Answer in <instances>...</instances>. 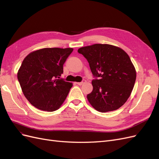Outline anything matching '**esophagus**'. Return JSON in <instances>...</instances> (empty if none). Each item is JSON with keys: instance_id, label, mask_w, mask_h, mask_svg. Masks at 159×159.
<instances>
[{"instance_id": "esophagus-1", "label": "esophagus", "mask_w": 159, "mask_h": 159, "mask_svg": "<svg viewBox=\"0 0 159 159\" xmlns=\"http://www.w3.org/2000/svg\"><path fill=\"white\" fill-rule=\"evenodd\" d=\"M85 82H86V80H83V81H82V82H80V83H76V84H77L78 85H82V84H84V83H85Z\"/></svg>"}]
</instances>
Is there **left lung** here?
<instances>
[{
    "label": "left lung",
    "instance_id": "obj_1",
    "mask_svg": "<svg viewBox=\"0 0 159 159\" xmlns=\"http://www.w3.org/2000/svg\"><path fill=\"white\" fill-rule=\"evenodd\" d=\"M88 61L94 79L87 95L90 104L100 112L114 111L125 104L136 80L134 65L124 50L108 44H94L78 49Z\"/></svg>",
    "mask_w": 159,
    "mask_h": 159
}]
</instances>
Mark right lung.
<instances>
[{
    "mask_svg": "<svg viewBox=\"0 0 159 159\" xmlns=\"http://www.w3.org/2000/svg\"><path fill=\"white\" fill-rule=\"evenodd\" d=\"M73 48H43L28 55L18 72L23 93L34 107L53 111L62 105L72 87L61 76Z\"/></svg>",
    "mask_w": 159,
    "mask_h": 159,
    "instance_id": "right-lung-1",
    "label": "right lung"
}]
</instances>
